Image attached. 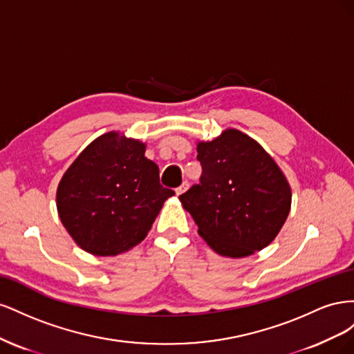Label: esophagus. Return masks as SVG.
<instances>
[{
    "instance_id": "obj_1",
    "label": "esophagus",
    "mask_w": 354,
    "mask_h": 354,
    "mask_svg": "<svg viewBox=\"0 0 354 354\" xmlns=\"http://www.w3.org/2000/svg\"><path fill=\"white\" fill-rule=\"evenodd\" d=\"M187 189H189V181H187V180H185L183 183H181V186L176 189V194H177V196H178V195H181V194H185V192H186Z\"/></svg>"
}]
</instances>
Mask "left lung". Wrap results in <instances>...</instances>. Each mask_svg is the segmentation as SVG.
Wrapping results in <instances>:
<instances>
[{
  "mask_svg": "<svg viewBox=\"0 0 354 354\" xmlns=\"http://www.w3.org/2000/svg\"><path fill=\"white\" fill-rule=\"evenodd\" d=\"M196 151L199 185L178 198L201 238L233 259L266 248L291 208V189L279 167L251 137L232 128L201 142Z\"/></svg>",
  "mask_w": 354,
  "mask_h": 354,
  "instance_id": "1",
  "label": "left lung"
}]
</instances>
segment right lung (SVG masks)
Here are the masks:
<instances>
[{
    "instance_id": "right-lung-1",
    "label": "right lung",
    "mask_w": 354,
    "mask_h": 354,
    "mask_svg": "<svg viewBox=\"0 0 354 354\" xmlns=\"http://www.w3.org/2000/svg\"><path fill=\"white\" fill-rule=\"evenodd\" d=\"M145 145L108 133L94 140L63 176L59 217L73 241L94 255H116L142 242L174 190L159 183Z\"/></svg>"
}]
</instances>
